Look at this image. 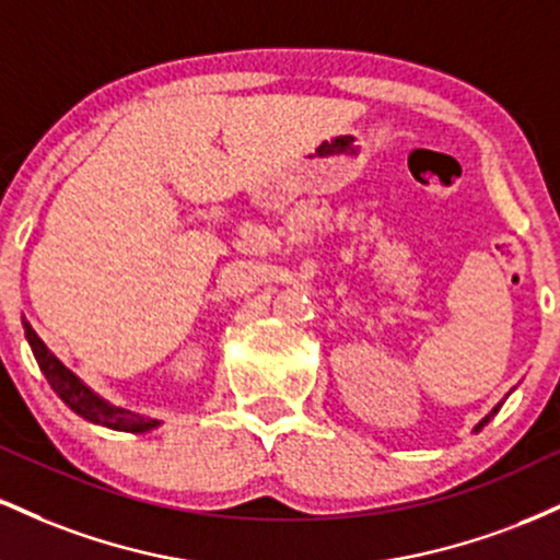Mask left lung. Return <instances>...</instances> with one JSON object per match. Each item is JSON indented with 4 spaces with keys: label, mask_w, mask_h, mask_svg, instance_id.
<instances>
[{
    "label": "left lung",
    "mask_w": 560,
    "mask_h": 560,
    "mask_svg": "<svg viewBox=\"0 0 560 560\" xmlns=\"http://www.w3.org/2000/svg\"><path fill=\"white\" fill-rule=\"evenodd\" d=\"M500 405H503V402H498V405H494V408L490 410V413H487V416H485V419H481V421L477 423V427H474V432H481V429H485V427H487V423H490V419H492V416H494V413H498V410H500Z\"/></svg>",
    "instance_id": "left-lung-1"
}]
</instances>
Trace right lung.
I'll list each match as a JSON object with an SVG mask.
<instances>
[{
  "instance_id": "1",
  "label": "right lung",
  "mask_w": 560,
  "mask_h": 560,
  "mask_svg": "<svg viewBox=\"0 0 560 560\" xmlns=\"http://www.w3.org/2000/svg\"><path fill=\"white\" fill-rule=\"evenodd\" d=\"M21 324H23L25 339H28L31 345V352H34L42 374L47 376L49 387L57 392V397H60V400L66 402L75 416H81V419L92 423H100V427L115 429V432H131V434L152 432V429H158L160 423H163L160 419H152V416L120 408V405H113L102 395H96V392L89 387L81 376H75L73 371H70L68 365L42 342V337H38L34 326L25 320V316H21Z\"/></svg>"
}]
</instances>
